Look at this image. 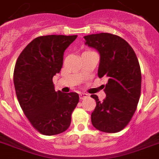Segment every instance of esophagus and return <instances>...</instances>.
<instances>
[{
  "instance_id": "34e87169",
  "label": "esophagus",
  "mask_w": 159,
  "mask_h": 159,
  "mask_svg": "<svg viewBox=\"0 0 159 159\" xmlns=\"http://www.w3.org/2000/svg\"><path fill=\"white\" fill-rule=\"evenodd\" d=\"M88 97H89V95L87 93H80V99H84V98H88Z\"/></svg>"
}]
</instances>
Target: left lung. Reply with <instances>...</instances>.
Masks as SVG:
<instances>
[{
  "mask_svg": "<svg viewBox=\"0 0 159 159\" xmlns=\"http://www.w3.org/2000/svg\"><path fill=\"white\" fill-rule=\"evenodd\" d=\"M85 44L100 53L98 76L108 83L101 102L95 94L97 105L91 115L92 124L101 132L115 133L131 121L137 107L141 89V72L138 59L128 42L119 35L99 33L84 36Z\"/></svg>",
  "mask_w": 159,
  "mask_h": 159,
  "instance_id": "obj_1",
  "label": "left lung"
}]
</instances>
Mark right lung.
Masks as SVG:
<instances>
[{"mask_svg": "<svg viewBox=\"0 0 159 159\" xmlns=\"http://www.w3.org/2000/svg\"><path fill=\"white\" fill-rule=\"evenodd\" d=\"M77 35H50L34 39L17 59L14 70L16 96L33 128L45 136L65 132L79 102L76 93L56 92L53 77L59 73L64 51Z\"/></svg>", "mask_w": 159, "mask_h": 159, "instance_id": "right-lung-1", "label": "right lung"}]
</instances>
